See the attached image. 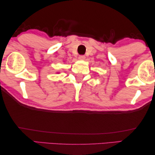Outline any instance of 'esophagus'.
I'll return each mask as SVG.
<instances>
[{
    "label": "esophagus",
    "instance_id": "34e87169",
    "mask_svg": "<svg viewBox=\"0 0 155 155\" xmlns=\"http://www.w3.org/2000/svg\"><path fill=\"white\" fill-rule=\"evenodd\" d=\"M78 59L80 60H83L85 59V56L84 55H80L79 58H78Z\"/></svg>",
    "mask_w": 155,
    "mask_h": 155
}]
</instances>
